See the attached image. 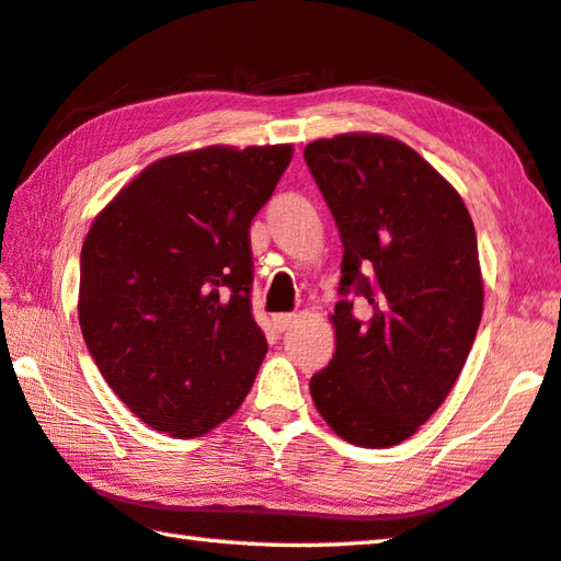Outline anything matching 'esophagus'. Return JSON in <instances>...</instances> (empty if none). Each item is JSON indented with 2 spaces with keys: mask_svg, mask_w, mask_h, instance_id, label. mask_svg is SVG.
<instances>
[{
  "mask_svg": "<svg viewBox=\"0 0 561 561\" xmlns=\"http://www.w3.org/2000/svg\"><path fill=\"white\" fill-rule=\"evenodd\" d=\"M298 322V316H293V312H280V316L273 318V325L278 332H286L288 328H293Z\"/></svg>",
  "mask_w": 561,
  "mask_h": 561,
  "instance_id": "esophagus-1",
  "label": "esophagus"
}]
</instances>
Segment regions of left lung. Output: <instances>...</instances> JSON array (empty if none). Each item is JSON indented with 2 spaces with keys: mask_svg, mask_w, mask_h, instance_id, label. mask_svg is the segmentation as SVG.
Segmentation results:
<instances>
[{
  "mask_svg": "<svg viewBox=\"0 0 561 561\" xmlns=\"http://www.w3.org/2000/svg\"><path fill=\"white\" fill-rule=\"evenodd\" d=\"M342 239L335 355L310 379L320 416L362 448H391L434 416L483 318L476 226L454 184L389 135L306 147Z\"/></svg>",
  "mask_w": 561,
  "mask_h": 561,
  "instance_id": "8db88e82",
  "label": "left lung"
}]
</instances>
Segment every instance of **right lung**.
I'll return each instance as SVG.
<instances>
[{"instance_id":"1","label":"right lung","mask_w":561,"mask_h":561,"mask_svg":"<svg viewBox=\"0 0 561 561\" xmlns=\"http://www.w3.org/2000/svg\"><path fill=\"white\" fill-rule=\"evenodd\" d=\"M293 145L162 157L95 216L78 322L98 369L147 426L196 438L243 404L268 352L251 316L253 216Z\"/></svg>"}]
</instances>
